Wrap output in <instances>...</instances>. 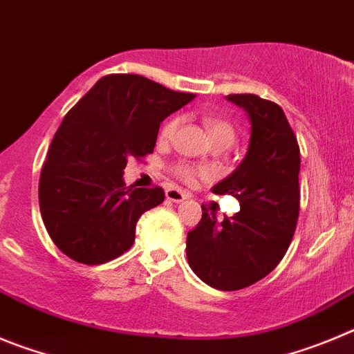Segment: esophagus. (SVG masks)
Returning a JSON list of instances; mask_svg holds the SVG:
<instances>
[{
	"instance_id": "esophagus-1",
	"label": "esophagus",
	"mask_w": 354,
	"mask_h": 354,
	"mask_svg": "<svg viewBox=\"0 0 354 354\" xmlns=\"http://www.w3.org/2000/svg\"><path fill=\"white\" fill-rule=\"evenodd\" d=\"M165 197L169 201H173V203H181V201L187 199V194L181 192L176 187H169V189L165 190Z\"/></svg>"
}]
</instances>
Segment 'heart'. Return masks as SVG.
Returning a JSON list of instances; mask_svg holds the SVG:
<instances>
[{
	"label": "heart",
	"mask_w": 354,
	"mask_h": 354,
	"mask_svg": "<svg viewBox=\"0 0 354 354\" xmlns=\"http://www.w3.org/2000/svg\"><path fill=\"white\" fill-rule=\"evenodd\" d=\"M178 127H180V118L178 116L169 118V120L162 125L160 133H158V139H160L162 142L173 141L174 136H176ZM205 127L208 129L209 136H212V139L216 142V145L231 146L232 142H234V139H236V130H234V127H232L227 120H224V118L206 116ZM173 169H174V174H176L181 181H185V183H194L197 178L208 176V171L199 169V167L189 164V162H178Z\"/></svg>",
	"instance_id": "b5f03b06"
}]
</instances>
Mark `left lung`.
Instances as JSON below:
<instances>
[{"label":"left lung","instance_id":"left-lung-1","mask_svg":"<svg viewBox=\"0 0 354 354\" xmlns=\"http://www.w3.org/2000/svg\"><path fill=\"white\" fill-rule=\"evenodd\" d=\"M250 118L241 164L213 187L240 201V212L203 218L187 234L190 268L208 286L238 291L264 279L288 252L300 213V146L279 104L257 95H227Z\"/></svg>","mask_w":354,"mask_h":354}]
</instances>
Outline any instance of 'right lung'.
Segmentation results:
<instances>
[{"instance_id":"obj_1","label":"right lung","mask_w":354,"mask_h":354,"mask_svg":"<svg viewBox=\"0 0 354 354\" xmlns=\"http://www.w3.org/2000/svg\"><path fill=\"white\" fill-rule=\"evenodd\" d=\"M194 98L142 75L111 74L66 113L38 181L44 224L65 256L93 266L132 247L139 216L165 194L127 187L123 169L130 157L153 153L160 123Z\"/></svg>"}]
</instances>
